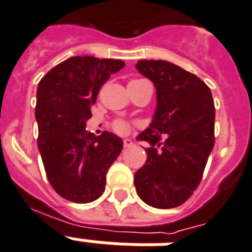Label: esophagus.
Listing matches in <instances>:
<instances>
[{
  "label": "esophagus",
  "instance_id": "34e87169",
  "mask_svg": "<svg viewBox=\"0 0 252 252\" xmlns=\"http://www.w3.org/2000/svg\"><path fill=\"white\" fill-rule=\"evenodd\" d=\"M133 147V141L130 139H126L124 140V148H130Z\"/></svg>",
  "mask_w": 252,
  "mask_h": 252
}]
</instances>
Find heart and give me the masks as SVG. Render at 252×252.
Listing matches in <instances>:
<instances>
[{"label":"heart","instance_id":"heart-1","mask_svg":"<svg viewBox=\"0 0 252 252\" xmlns=\"http://www.w3.org/2000/svg\"><path fill=\"white\" fill-rule=\"evenodd\" d=\"M132 82H139V80H132ZM113 129L116 130L118 133H126L128 132V124L126 122H123V120H118V122H115L113 124Z\"/></svg>","mask_w":252,"mask_h":252}]
</instances>
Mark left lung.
Masks as SVG:
<instances>
[{"instance_id":"8db88e82","label":"left lung","mask_w":252,"mask_h":252,"mask_svg":"<svg viewBox=\"0 0 252 252\" xmlns=\"http://www.w3.org/2000/svg\"><path fill=\"white\" fill-rule=\"evenodd\" d=\"M136 68L157 95L151 126L137 136L151 147L134 173L136 191L152 207H177L197 189L214 147L213 96L198 76L166 61H139Z\"/></svg>"}]
</instances>
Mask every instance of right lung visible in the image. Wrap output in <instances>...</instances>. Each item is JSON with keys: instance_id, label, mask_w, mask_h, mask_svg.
<instances>
[{"instance_id": "right-lung-1", "label": "right lung", "mask_w": 252, "mask_h": 252, "mask_svg": "<svg viewBox=\"0 0 252 252\" xmlns=\"http://www.w3.org/2000/svg\"><path fill=\"white\" fill-rule=\"evenodd\" d=\"M126 66L119 59L72 57L47 72L36 90L38 149L58 194L88 203L103 194L109 166L123 149L111 132L86 130L101 86Z\"/></svg>"}]
</instances>
